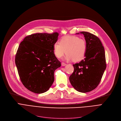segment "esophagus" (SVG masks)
Segmentation results:
<instances>
[{"label": "esophagus", "instance_id": "obj_1", "mask_svg": "<svg viewBox=\"0 0 121 121\" xmlns=\"http://www.w3.org/2000/svg\"><path fill=\"white\" fill-rule=\"evenodd\" d=\"M67 64H66V63H64V62H62V63H61V65L62 66H66Z\"/></svg>", "mask_w": 121, "mask_h": 121}]
</instances>
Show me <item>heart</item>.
<instances>
[{"label": "heart", "mask_w": 121, "mask_h": 121, "mask_svg": "<svg viewBox=\"0 0 121 121\" xmlns=\"http://www.w3.org/2000/svg\"><path fill=\"white\" fill-rule=\"evenodd\" d=\"M53 53L58 58H61L67 53L65 60L79 61L83 59L87 52V44L85 40L78 37L72 36L62 38L59 43L53 44Z\"/></svg>", "instance_id": "1"}]
</instances>
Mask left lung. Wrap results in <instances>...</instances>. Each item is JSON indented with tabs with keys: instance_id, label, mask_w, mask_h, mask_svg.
<instances>
[{
	"instance_id": "obj_1",
	"label": "left lung",
	"mask_w": 121,
	"mask_h": 121,
	"mask_svg": "<svg viewBox=\"0 0 121 121\" xmlns=\"http://www.w3.org/2000/svg\"><path fill=\"white\" fill-rule=\"evenodd\" d=\"M80 34L85 37L87 52L83 60L73 65L74 71L69 79L76 90L87 93L95 89L102 78L106 67L105 51L98 37L85 31Z\"/></svg>"
}]
</instances>
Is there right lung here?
I'll return each mask as SVG.
<instances>
[{
	"mask_svg": "<svg viewBox=\"0 0 121 121\" xmlns=\"http://www.w3.org/2000/svg\"><path fill=\"white\" fill-rule=\"evenodd\" d=\"M58 35L57 32L35 33L20 44L15 63L22 83L29 91L43 93L52 85L54 71L61 65L53 48Z\"/></svg>",
	"mask_w": 121,
	"mask_h": 121,
	"instance_id": "add662e5",
	"label": "right lung"
}]
</instances>
